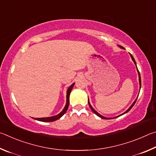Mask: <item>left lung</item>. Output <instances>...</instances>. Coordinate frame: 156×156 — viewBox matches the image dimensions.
Instances as JSON below:
<instances>
[{
  "mask_svg": "<svg viewBox=\"0 0 156 156\" xmlns=\"http://www.w3.org/2000/svg\"><path fill=\"white\" fill-rule=\"evenodd\" d=\"M119 46L121 48H122V49H125L123 47H122V46H119ZM129 55H130V56H131V57H132V61L133 62V63H134L135 64V65H136V69H137V72H138V77H139V84H140V88H141V78H140V73H139V71H138V68H137V65H136V61H135V59H134V58H133V57L132 55V54H130L129 53ZM138 97H137V98H136V99L134 101H133V103H132V105L130 106V107L127 109V110L124 113H122V114H121V115H119V116H116V117H114V118H108V117H105V116H102V115H101V114H99V113H98L97 112L94 110V109L92 107V105H91V104H90V101H89V99H88V105H89V106H90V109L92 110V111L93 112L96 114V115H97L99 117H100L101 119H115V118H117V117H119V116H122V115H123V114H126L127 112H129L131 109H132V108H133V106L134 105V104H135V103H136V100H137V99H138Z\"/></svg>",
  "mask_w": 156,
  "mask_h": 156,
  "instance_id": "8db88e82",
  "label": "left lung"
}]
</instances>
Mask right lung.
Instances as JSON below:
<instances>
[{
    "mask_svg": "<svg viewBox=\"0 0 156 156\" xmlns=\"http://www.w3.org/2000/svg\"><path fill=\"white\" fill-rule=\"evenodd\" d=\"M74 85H75V83H73L72 85H71L67 90V92H66V103L65 107H64V109H63V110L61 112H60L58 114H57V115H55V116H50V117H44V118H34V119L37 120V121H42V122H53V121H57V120H58L59 119L61 118V117L66 113V112L67 111L68 108V106H69L70 94L71 90H72Z\"/></svg>",
    "mask_w": 156,
    "mask_h": 156,
    "instance_id": "obj_1",
    "label": "right lung"
}]
</instances>
